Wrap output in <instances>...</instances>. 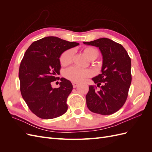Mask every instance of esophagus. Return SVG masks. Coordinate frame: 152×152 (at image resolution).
<instances>
[{"instance_id": "1", "label": "esophagus", "mask_w": 152, "mask_h": 152, "mask_svg": "<svg viewBox=\"0 0 152 152\" xmlns=\"http://www.w3.org/2000/svg\"><path fill=\"white\" fill-rule=\"evenodd\" d=\"M72 85H73V88H75V87L79 85V83H77V82H72Z\"/></svg>"}]
</instances>
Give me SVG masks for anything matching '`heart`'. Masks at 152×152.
<instances>
[{
	"instance_id": "b5f03b06",
	"label": "heart",
	"mask_w": 152,
	"mask_h": 152,
	"mask_svg": "<svg viewBox=\"0 0 152 152\" xmlns=\"http://www.w3.org/2000/svg\"><path fill=\"white\" fill-rule=\"evenodd\" d=\"M82 52L90 60L97 58L98 52L95 48L92 47H86L82 49ZM73 58V50L71 49L64 51L59 58V61L63 66H67L72 63ZM93 72L89 69H81L72 66L64 72V77L72 82H78L83 80L86 78L93 75Z\"/></svg>"
}]
</instances>
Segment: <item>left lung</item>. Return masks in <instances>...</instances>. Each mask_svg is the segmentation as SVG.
<instances>
[{
    "label": "left lung",
    "mask_w": 152,
    "mask_h": 152,
    "mask_svg": "<svg viewBox=\"0 0 152 152\" xmlns=\"http://www.w3.org/2000/svg\"><path fill=\"white\" fill-rule=\"evenodd\" d=\"M84 44L99 48L103 59L102 73L92 79L100 90L97 91L96 86L89 87L86 97L87 107L92 112L103 115L113 114L127 98L132 80L131 58L121 44L107 38Z\"/></svg>",
    "instance_id": "1"
}]
</instances>
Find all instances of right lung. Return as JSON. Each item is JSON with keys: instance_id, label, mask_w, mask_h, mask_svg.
<instances>
[{"instance_id": "right-lung-1", "label": "right lung", "mask_w": 152, "mask_h": 152, "mask_svg": "<svg viewBox=\"0 0 152 152\" xmlns=\"http://www.w3.org/2000/svg\"><path fill=\"white\" fill-rule=\"evenodd\" d=\"M79 44L56 37H47L32 43L20 63V91L31 112L44 119L62 115L68 109L67 98L73 89L71 82L61 78L60 87L53 88L51 82L59 78V57L65 50Z\"/></svg>"}]
</instances>
